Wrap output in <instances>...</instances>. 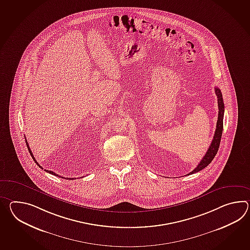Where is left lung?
Instances as JSON below:
<instances>
[{"label": "left lung", "mask_w": 250, "mask_h": 250, "mask_svg": "<svg viewBox=\"0 0 250 250\" xmlns=\"http://www.w3.org/2000/svg\"><path fill=\"white\" fill-rule=\"evenodd\" d=\"M215 93H216L217 99H218V108H219V114H218V120H217L216 130L214 133V136L212 139V142L209 147L208 150L206 151V155L201 160L199 164L194 168L192 172L189 173L188 175H192L194 173L198 172L200 170L204 169L205 167L208 166L213 158L217 154V151L219 150V146L221 143L222 138V129H223V116H224V103L222 100V94L221 89L215 87Z\"/></svg>", "instance_id": "8db88e82"}]
</instances>
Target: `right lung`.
<instances>
[{
    "label": "right lung",
    "instance_id": "right-lung-1",
    "mask_svg": "<svg viewBox=\"0 0 250 250\" xmlns=\"http://www.w3.org/2000/svg\"><path fill=\"white\" fill-rule=\"evenodd\" d=\"M26 144H27V146H28V151H29V153H30V155H31V157H32V159H33L34 161H35V162L37 163V165H39V166L41 168H43V167L40 166L39 163H38V161H36V159H35V157H34L33 156V153H32V151H31V150H30V148H29V146H28V142H27V141H26ZM44 170H45V169H44ZM45 171H46V172L50 173V174H52V175H55V176H56V177H59V178H65V179H74V178H63V177H61V176H58L57 174H56V173L55 172H53V171H50V170H45Z\"/></svg>",
    "mask_w": 250,
    "mask_h": 250
}]
</instances>
